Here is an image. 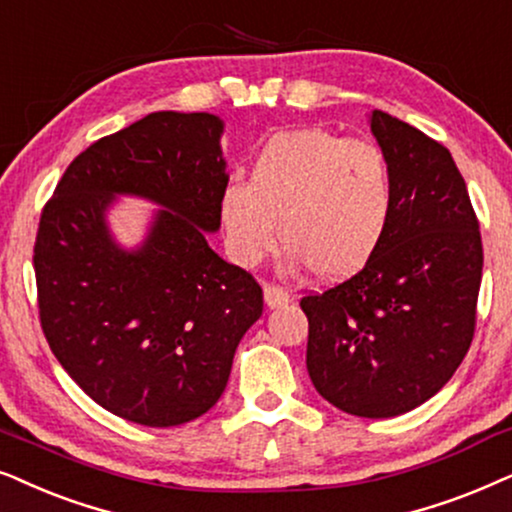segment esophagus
<instances>
[{
    "label": "esophagus",
    "instance_id": "1",
    "mask_svg": "<svg viewBox=\"0 0 512 512\" xmlns=\"http://www.w3.org/2000/svg\"><path fill=\"white\" fill-rule=\"evenodd\" d=\"M264 302H267L269 309H276V306L288 304L290 295L283 288H278V285L267 283V285H264Z\"/></svg>",
    "mask_w": 512,
    "mask_h": 512
}]
</instances>
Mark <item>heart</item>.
<instances>
[{
    "instance_id": "obj_1",
    "label": "heart",
    "mask_w": 512,
    "mask_h": 512,
    "mask_svg": "<svg viewBox=\"0 0 512 512\" xmlns=\"http://www.w3.org/2000/svg\"><path fill=\"white\" fill-rule=\"evenodd\" d=\"M393 180L384 152L323 128H297L264 142L250 180L229 182L220 199L224 241L252 267L276 245L323 281H342L370 262L386 234Z\"/></svg>"
}]
</instances>
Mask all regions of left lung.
I'll return each mask as SVG.
<instances>
[{
  "label": "left lung",
  "instance_id": "obj_1",
  "mask_svg": "<svg viewBox=\"0 0 512 512\" xmlns=\"http://www.w3.org/2000/svg\"><path fill=\"white\" fill-rule=\"evenodd\" d=\"M370 126L393 180L386 234L358 274L299 306L316 391L342 412L388 419L433 398L468 353L482 238L449 149L379 109Z\"/></svg>",
  "mask_w": 512,
  "mask_h": 512
}]
</instances>
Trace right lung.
<instances>
[{"label": "right lung", "instance_id": "right-lung-1", "mask_svg": "<svg viewBox=\"0 0 512 512\" xmlns=\"http://www.w3.org/2000/svg\"><path fill=\"white\" fill-rule=\"evenodd\" d=\"M215 114L154 112L84 149L42 210L34 241L39 320L81 391L133 424L206 414L227 386L262 288L213 252L229 177ZM117 193L152 198L148 241L121 251L104 210Z\"/></svg>", "mask_w": 512, "mask_h": 512}]
</instances>
